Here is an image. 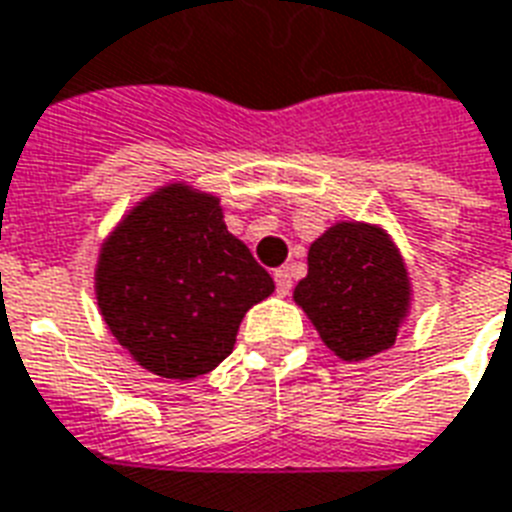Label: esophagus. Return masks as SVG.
I'll list each match as a JSON object with an SVG mask.
<instances>
[{
    "mask_svg": "<svg viewBox=\"0 0 512 512\" xmlns=\"http://www.w3.org/2000/svg\"><path fill=\"white\" fill-rule=\"evenodd\" d=\"M275 285H277V293L280 296H288L291 293V272L288 269H275Z\"/></svg>",
    "mask_w": 512,
    "mask_h": 512,
    "instance_id": "obj_1",
    "label": "esophagus"
}]
</instances>
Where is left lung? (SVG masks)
Here are the masks:
<instances>
[{
	"label": "left lung",
	"instance_id": "1",
	"mask_svg": "<svg viewBox=\"0 0 512 512\" xmlns=\"http://www.w3.org/2000/svg\"><path fill=\"white\" fill-rule=\"evenodd\" d=\"M293 301L336 358L390 350L411 315L414 285L398 243L382 224L336 221L307 251V275Z\"/></svg>",
	"mask_w": 512,
	"mask_h": 512
}]
</instances>
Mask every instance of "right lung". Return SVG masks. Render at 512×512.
<instances>
[{
	"label": "right lung",
	"mask_w": 512,
	"mask_h": 512,
	"mask_svg": "<svg viewBox=\"0 0 512 512\" xmlns=\"http://www.w3.org/2000/svg\"><path fill=\"white\" fill-rule=\"evenodd\" d=\"M93 288L101 318L138 366L189 382L235 350L245 312L275 283L227 229L219 194L168 181L104 237Z\"/></svg>",
	"instance_id": "add662e5"
}]
</instances>
